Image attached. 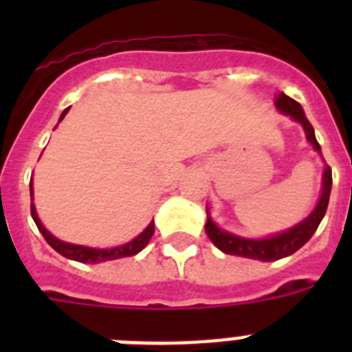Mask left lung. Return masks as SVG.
Returning <instances> with one entry per match:
<instances>
[{
	"label": "left lung",
	"instance_id": "left-lung-1",
	"mask_svg": "<svg viewBox=\"0 0 352 352\" xmlns=\"http://www.w3.org/2000/svg\"><path fill=\"white\" fill-rule=\"evenodd\" d=\"M274 104H276L279 111L285 113V115H290L296 122H300L303 129H305L307 140L312 144V148L316 149L318 153H322V148H320L316 135H314V127L311 126V122L307 120L303 107L296 100H292L290 96L285 95V93H279L276 96ZM331 186H333V171L327 166L325 171H323L322 195H320L316 208L312 210V214L307 219L301 221V223H298L296 226L289 228V230L270 235L267 239H246V237H239V235H234L230 232L221 230L219 226L215 225L212 217H210L208 208H206L208 219H206L204 230H206V235L210 237V241L221 252H225V254L248 257V259H259V261H278L281 257H287L290 254H294L296 250H300L301 246L305 245L307 241L312 237V234L316 232V228L322 223L323 215L327 212Z\"/></svg>",
	"mask_w": 352,
	"mask_h": 352
}]
</instances>
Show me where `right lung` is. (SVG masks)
I'll use <instances>...</instances> for the list:
<instances>
[{
    "label": "right lung",
    "instance_id": "right-lung-1",
    "mask_svg": "<svg viewBox=\"0 0 352 352\" xmlns=\"http://www.w3.org/2000/svg\"><path fill=\"white\" fill-rule=\"evenodd\" d=\"M67 111H69V107L62 113L60 122H62L63 117L67 115ZM30 197H32V184H30ZM30 215H32V219H34L38 230H40L41 235H43V239H45L47 243H49V245L58 252V254H62L63 257H67V259H73V261H80V263H104V261H113V259H120V257L135 256V254H138V252L142 250L144 246L148 245L149 239H151V235H153L155 232V225H153V221H151V223L148 225V228H146L142 234H138L135 239L126 243V245L115 246V248H89V246L63 243V241H60L52 234H49V232L45 230V226L41 225L38 214H36L34 203H30Z\"/></svg>",
    "mask_w": 352,
    "mask_h": 352
}]
</instances>
